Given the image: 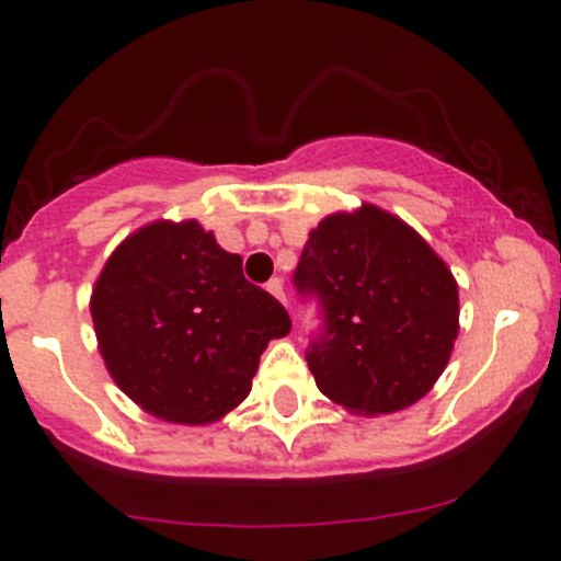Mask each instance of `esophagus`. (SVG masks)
<instances>
[{
	"mask_svg": "<svg viewBox=\"0 0 561 561\" xmlns=\"http://www.w3.org/2000/svg\"><path fill=\"white\" fill-rule=\"evenodd\" d=\"M265 290H268L274 298H279V301L287 307V296H285V287H282V279H271L268 285H265Z\"/></svg>",
	"mask_w": 561,
	"mask_h": 561,
	"instance_id": "obj_1",
	"label": "esophagus"
}]
</instances>
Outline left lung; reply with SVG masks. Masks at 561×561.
<instances>
[{
	"mask_svg": "<svg viewBox=\"0 0 561 561\" xmlns=\"http://www.w3.org/2000/svg\"><path fill=\"white\" fill-rule=\"evenodd\" d=\"M293 282L320 304L307 364L329 400L378 416L433 389L458 340V282L413 227L367 203L325 216Z\"/></svg>",
	"mask_w": 561,
	"mask_h": 561,
	"instance_id": "left-lung-1",
	"label": "left lung"
}]
</instances>
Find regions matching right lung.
Instances as JSON below:
<instances>
[{
  "label": "right lung",
  "instance_id": "right-lung-1",
  "mask_svg": "<svg viewBox=\"0 0 561 561\" xmlns=\"http://www.w3.org/2000/svg\"><path fill=\"white\" fill-rule=\"evenodd\" d=\"M90 312L114 383L175 425H210L241 405L268 342L290 331L285 307L194 219L130 232L103 265Z\"/></svg>",
  "mask_w": 561,
  "mask_h": 561
}]
</instances>
